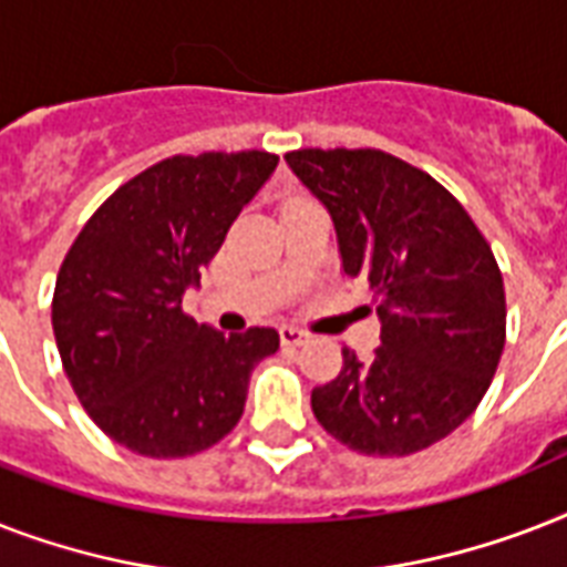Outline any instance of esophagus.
<instances>
[{
  "label": "esophagus",
  "instance_id": "esophagus-1",
  "mask_svg": "<svg viewBox=\"0 0 567 567\" xmlns=\"http://www.w3.org/2000/svg\"><path fill=\"white\" fill-rule=\"evenodd\" d=\"M279 338H282L285 347H300V344H306L309 332H302V329H297V327H282L279 329Z\"/></svg>",
  "mask_w": 567,
  "mask_h": 567
}]
</instances>
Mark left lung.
<instances>
[{
	"label": "left lung",
	"instance_id": "obj_1",
	"mask_svg": "<svg viewBox=\"0 0 567 567\" xmlns=\"http://www.w3.org/2000/svg\"><path fill=\"white\" fill-rule=\"evenodd\" d=\"M327 205L347 276L377 297L371 362L311 391L320 426L362 456H412L476 412L506 344V291L488 240L456 196L382 150L285 155Z\"/></svg>",
	"mask_w": 567,
	"mask_h": 567
}]
</instances>
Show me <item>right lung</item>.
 I'll return each instance as SVG.
<instances>
[{"instance_id": "right-lung-1", "label": "right lung", "mask_w": 567, "mask_h": 567, "mask_svg": "<svg viewBox=\"0 0 567 567\" xmlns=\"http://www.w3.org/2000/svg\"><path fill=\"white\" fill-rule=\"evenodd\" d=\"M276 164L265 150L164 158L120 185L61 261V364L91 421L132 453L214 447L244 414L252 368L279 350L270 327L223 336L182 311V293Z\"/></svg>"}]
</instances>
